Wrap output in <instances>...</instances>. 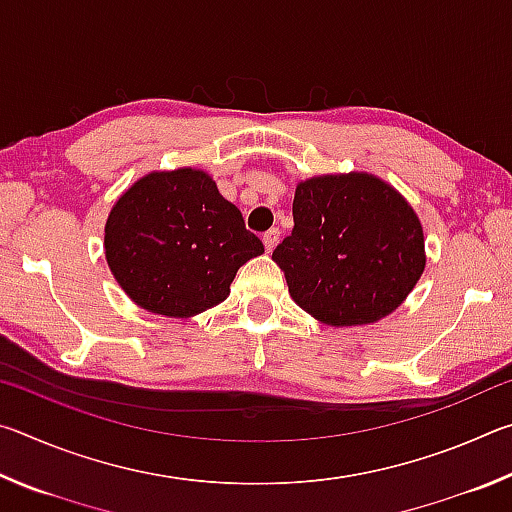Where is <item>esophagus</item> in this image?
Here are the masks:
<instances>
[{
    "label": "esophagus",
    "mask_w": 512,
    "mask_h": 512,
    "mask_svg": "<svg viewBox=\"0 0 512 512\" xmlns=\"http://www.w3.org/2000/svg\"><path fill=\"white\" fill-rule=\"evenodd\" d=\"M262 241H264V248H266V253H273L275 246H277V241H280V230H277V228L268 230Z\"/></svg>",
    "instance_id": "esophagus-1"
}]
</instances>
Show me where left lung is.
I'll use <instances>...</instances> for the list:
<instances>
[{"label": "left lung", "instance_id": "obj_1", "mask_svg": "<svg viewBox=\"0 0 512 512\" xmlns=\"http://www.w3.org/2000/svg\"><path fill=\"white\" fill-rule=\"evenodd\" d=\"M300 309L332 327L370 325L402 305L427 264L411 203L366 171L300 180L293 230L273 250Z\"/></svg>", "mask_w": 512, "mask_h": 512}]
</instances>
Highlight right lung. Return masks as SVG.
Listing matches in <instances>:
<instances>
[{
    "mask_svg": "<svg viewBox=\"0 0 512 512\" xmlns=\"http://www.w3.org/2000/svg\"><path fill=\"white\" fill-rule=\"evenodd\" d=\"M106 262L137 307L192 318L230 296L264 244L203 169L151 171L126 189L106 221Z\"/></svg>",
    "mask_w": 512,
    "mask_h": 512,
    "instance_id": "right-lung-1",
    "label": "right lung"
}]
</instances>
